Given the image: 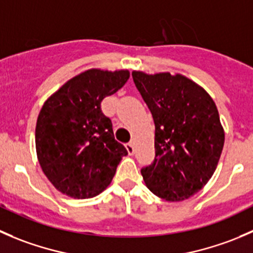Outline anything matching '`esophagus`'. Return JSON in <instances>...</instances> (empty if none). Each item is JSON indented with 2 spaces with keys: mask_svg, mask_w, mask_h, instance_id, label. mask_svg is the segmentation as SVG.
<instances>
[{
  "mask_svg": "<svg viewBox=\"0 0 253 253\" xmlns=\"http://www.w3.org/2000/svg\"><path fill=\"white\" fill-rule=\"evenodd\" d=\"M126 150L127 152H129V155H134L135 154V146L132 142H129V144H126Z\"/></svg>",
  "mask_w": 253,
  "mask_h": 253,
  "instance_id": "1",
  "label": "esophagus"
}]
</instances>
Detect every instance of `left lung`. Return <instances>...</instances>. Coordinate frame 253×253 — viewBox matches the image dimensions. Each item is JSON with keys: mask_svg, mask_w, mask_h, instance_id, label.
<instances>
[{"mask_svg": "<svg viewBox=\"0 0 253 253\" xmlns=\"http://www.w3.org/2000/svg\"><path fill=\"white\" fill-rule=\"evenodd\" d=\"M155 123V160L141 169L147 188L179 202L201 191L219 162L224 129L206 89L182 75L132 72Z\"/></svg>", "mask_w": 253, "mask_h": 253, "instance_id": "8db88e82", "label": "left lung"}]
</instances>
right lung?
I'll use <instances>...</instances> for the list:
<instances>
[{
	"label": "right lung",
	"mask_w": 253,
	"mask_h": 253,
	"mask_svg": "<svg viewBox=\"0 0 253 253\" xmlns=\"http://www.w3.org/2000/svg\"><path fill=\"white\" fill-rule=\"evenodd\" d=\"M129 76L127 70H87L69 80L42 107L37 155L45 176L61 193L77 199L98 196L127 155L114 139L101 102L121 89Z\"/></svg>",
	"instance_id": "1"
}]
</instances>
